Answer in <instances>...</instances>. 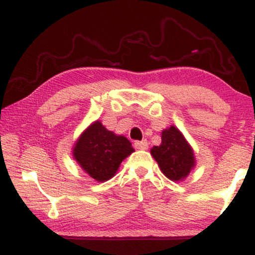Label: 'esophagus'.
Returning a JSON list of instances; mask_svg holds the SVG:
<instances>
[{
  "instance_id": "34e87169",
  "label": "esophagus",
  "mask_w": 255,
  "mask_h": 255,
  "mask_svg": "<svg viewBox=\"0 0 255 255\" xmlns=\"http://www.w3.org/2000/svg\"><path fill=\"white\" fill-rule=\"evenodd\" d=\"M134 147H135L136 149H139V150H145V149H148V142H147V140L135 141V142H134Z\"/></svg>"
}]
</instances>
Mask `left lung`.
Masks as SVG:
<instances>
[{
	"instance_id": "obj_1",
	"label": "left lung",
	"mask_w": 255,
	"mask_h": 255,
	"mask_svg": "<svg viewBox=\"0 0 255 255\" xmlns=\"http://www.w3.org/2000/svg\"><path fill=\"white\" fill-rule=\"evenodd\" d=\"M151 155L162 174L174 182L185 178L195 166L193 149L182 132L173 125L162 131L161 143L151 149Z\"/></svg>"
}]
</instances>
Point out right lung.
I'll return each instance as SVG.
<instances>
[{
    "instance_id": "1",
    "label": "right lung",
    "mask_w": 255,
    "mask_h": 255,
    "mask_svg": "<svg viewBox=\"0 0 255 255\" xmlns=\"http://www.w3.org/2000/svg\"><path fill=\"white\" fill-rule=\"evenodd\" d=\"M133 151L127 137L116 135L96 121L79 136L73 157L91 178L105 182L114 176L121 162Z\"/></svg>"
}]
</instances>
